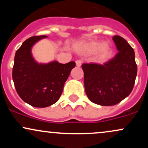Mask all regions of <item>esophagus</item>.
Returning a JSON list of instances; mask_svg holds the SVG:
<instances>
[{"label": "esophagus", "mask_w": 148, "mask_h": 148, "mask_svg": "<svg viewBox=\"0 0 148 148\" xmlns=\"http://www.w3.org/2000/svg\"><path fill=\"white\" fill-rule=\"evenodd\" d=\"M76 64L77 67H81V64H82V61L81 60H77L76 61Z\"/></svg>", "instance_id": "1"}]
</instances>
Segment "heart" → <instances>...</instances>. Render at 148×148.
Returning <instances> with one entry per match:
<instances>
[{
    "label": "heart",
    "instance_id": "heart-1",
    "mask_svg": "<svg viewBox=\"0 0 148 148\" xmlns=\"http://www.w3.org/2000/svg\"><path fill=\"white\" fill-rule=\"evenodd\" d=\"M81 48L83 51L88 53H94L98 50L101 55H105L109 50V47L106 43L100 45L97 42H89L83 44Z\"/></svg>",
    "mask_w": 148,
    "mask_h": 148
}]
</instances>
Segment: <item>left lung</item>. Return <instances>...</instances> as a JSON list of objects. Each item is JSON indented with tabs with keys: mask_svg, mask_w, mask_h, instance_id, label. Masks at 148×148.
<instances>
[{
	"mask_svg": "<svg viewBox=\"0 0 148 148\" xmlns=\"http://www.w3.org/2000/svg\"><path fill=\"white\" fill-rule=\"evenodd\" d=\"M118 53L103 65L84 63L85 90L92 102L113 106L130 95L137 74V64L133 48L123 37H113Z\"/></svg>",
	"mask_w": 148,
	"mask_h": 148,
	"instance_id": "8db88e82",
	"label": "left lung"
}]
</instances>
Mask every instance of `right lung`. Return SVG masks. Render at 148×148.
Masks as SVG:
<instances>
[{"label":"right lung","mask_w":148,"mask_h":148,"mask_svg":"<svg viewBox=\"0 0 148 148\" xmlns=\"http://www.w3.org/2000/svg\"><path fill=\"white\" fill-rule=\"evenodd\" d=\"M46 35L33 36L23 42L16 51L12 69V79L18 96L28 104L44 108L55 103L62 92L64 84L76 63L57 61L38 64L31 55V47Z\"/></svg>","instance_id":"obj_1"}]
</instances>
